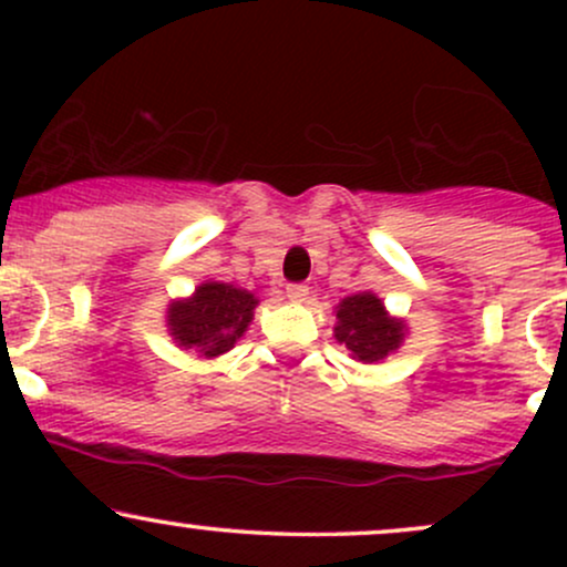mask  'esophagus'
Instances as JSON below:
<instances>
[{"instance_id": "1", "label": "esophagus", "mask_w": 567, "mask_h": 567, "mask_svg": "<svg viewBox=\"0 0 567 567\" xmlns=\"http://www.w3.org/2000/svg\"><path fill=\"white\" fill-rule=\"evenodd\" d=\"M285 296H288L292 303H303L306 298H309V285H303V282L288 285V290H285Z\"/></svg>"}]
</instances>
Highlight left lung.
Here are the masks:
<instances>
[{"instance_id":"obj_1","label":"left lung","mask_w":567,"mask_h":567,"mask_svg":"<svg viewBox=\"0 0 567 567\" xmlns=\"http://www.w3.org/2000/svg\"><path fill=\"white\" fill-rule=\"evenodd\" d=\"M336 338L347 343L351 357L360 362L386 360L405 338V322L389 317L375 292H357L343 298L336 306Z\"/></svg>"}]
</instances>
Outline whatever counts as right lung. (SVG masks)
Segmentation results:
<instances>
[{"mask_svg":"<svg viewBox=\"0 0 567 567\" xmlns=\"http://www.w3.org/2000/svg\"><path fill=\"white\" fill-rule=\"evenodd\" d=\"M258 298L250 290L226 282H202L186 301L167 309V330L178 347L194 349L199 357H220L234 349L252 322Z\"/></svg>","mask_w":567,"mask_h":567,"instance_id":"right-lung-1","label":"right lung"}]
</instances>
